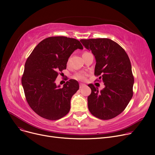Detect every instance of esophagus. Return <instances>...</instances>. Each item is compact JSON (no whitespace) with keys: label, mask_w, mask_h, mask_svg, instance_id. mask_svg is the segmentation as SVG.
Returning <instances> with one entry per match:
<instances>
[{"label":"esophagus","mask_w":155,"mask_h":155,"mask_svg":"<svg viewBox=\"0 0 155 155\" xmlns=\"http://www.w3.org/2000/svg\"><path fill=\"white\" fill-rule=\"evenodd\" d=\"M85 87H86L85 84H82V83L80 84V88H83Z\"/></svg>","instance_id":"34e87169"}]
</instances>
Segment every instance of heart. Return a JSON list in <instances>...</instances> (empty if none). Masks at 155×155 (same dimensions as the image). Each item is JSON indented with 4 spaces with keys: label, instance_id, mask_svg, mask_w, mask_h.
I'll list each match as a JSON object with an SVG mask.
<instances>
[{
    "label": "heart",
    "instance_id": "b5f03b06",
    "mask_svg": "<svg viewBox=\"0 0 155 155\" xmlns=\"http://www.w3.org/2000/svg\"><path fill=\"white\" fill-rule=\"evenodd\" d=\"M87 52H85L84 53H85ZM75 78L76 79H78V80H85V75L82 74V73H78V74H77L75 76Z\"/></svg>",
    "mask_w": 155,
    "mask_h": 155
}]
</instances>
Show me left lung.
I'll list each match as a JSON object with an SVG mask.
<instances>
[{
  "instance_id": "obj_1",
  "label": "left lung",
  "mask_w": 155,
  "mask_h": 155,
  "mask_svg": "<svg viewBox=\"0 0 155 155\" xmlns=\"http://www.w3.org/2000/svg\"><path fill=\"white\" fill-rule=\"evenodd\" d=\"M80 42L94 55V74L101 76L105 85L99 91L94 85H88L92 91L87 99L88 110L99 119H112L126 109L132 99L134 77L131 61L124 49L110 39H81Z\"/></svg>"
}]
</instances>
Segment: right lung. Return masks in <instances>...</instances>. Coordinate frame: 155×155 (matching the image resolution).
I'll return each instance as SVG.
<instances>
[{"instance_id": "right-lung-1", "label": "right lung", "mask_w": 155, "mask_h": 155, "mask_svg": "<svg viewBox=\"0 0 155 155\" xmlns=\"http://www.w3.org/2000/svg\"><path fill=\"white\" fill-rule=\"evenodd\" d=\"M83 48L74 38L49 37L41 41L28 57L22 85L28 104L39 116L58 120L69 112L71 97L79 89L78 82L70 80L61 87L55 80L58 72L67 68L73 52Z\"/></svg>"}]
</instances>
